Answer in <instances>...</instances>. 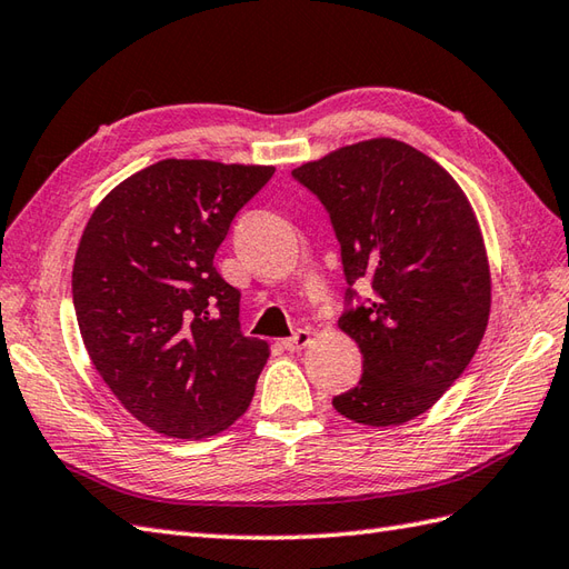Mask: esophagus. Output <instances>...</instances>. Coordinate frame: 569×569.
Here are the masks:
<instances>
[{"mask_svg":"<svg viewBox=\"0 0 569 569\" xmlns=\"http://www.w3.org/2000/svg\"><path fill=\"white\" fill-rule=\"evenodd\" d=\"M311 343V333L309 331H297L292 338H284L282 340V348L289 352H297L301 348H307Z\"/></svg>","mask_w":569,"mask_h":569,"instance_id":"34e87169","label":"esophagus"}]
</instances>
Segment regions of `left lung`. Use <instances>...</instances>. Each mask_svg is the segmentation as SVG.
<instances>
[{"label": "left lung", "mask_w": 569, "mask_h": 569, "mask_svg": "<svg viewBox=\"0 0 569 569\" xmlns=\"http://www.w3.org/2000/svg\"><path fill=\"white\" fill-rule=\"evenodd\" d=\"M292 178L331 217L348 282L338 326L362 352L360 382L333 407L362 426L407 423L465 372L489 321V262L470 201L436 160L395 138L338 148Z\"/></svg>", "instance_id": "left-lung-1"}]
</instances>
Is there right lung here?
Here are the masks:
<instances>
[{"label": "right lung", "instance_id": "obj_1", "mask_svg": "<svg viewBox=\"0 0 569 569\" xmlns=\"http://www.w3.org/2000/svg\"><path fill=\"white\" fill-rule=\"evenodd\" d=\"M270 166L160 160L102 199L72 268L84 348L121 407L170 438L246 413L270 346L243 336L241 292L213 268Z\"/></svg>", "mask_w": 569, "mask_h": 569}]
</instances>
